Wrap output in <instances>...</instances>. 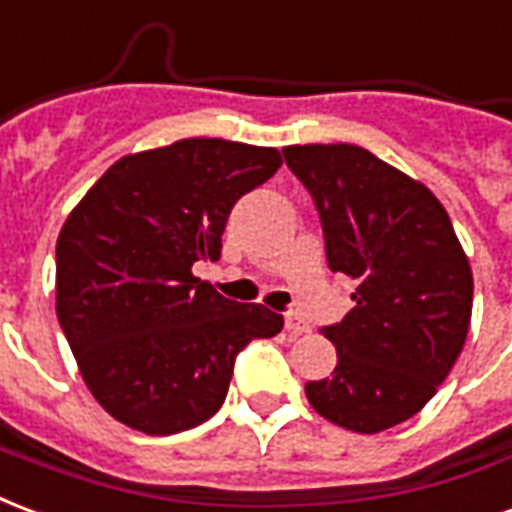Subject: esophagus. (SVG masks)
<instances>
[{"label":"esophagus","mask_w":512,"mask_h":512,"mask_svg":"<svg viewBox=\"0 0 512 512\" xmlns=\"http://www.w3.org/2000/svg\"><path fill=\"white\" fill-rule=\"evenodd\" d=\"M286 330L292 335H305L311 333V324L305 322L300 313H286Z\"/></svg>","instance_id":"34e87169"}]
</instances>
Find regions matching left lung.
Segmentation results:
<instances>
[{
  "instance_id": "1",
  "label": "left lung",
  "mask_w": 512,
  "mask_h": 512,
  "mask_svg": "<svg viewBox=\"0 0 512 512\" xmlns=\"http://www.w3.org/2000/svg\"><path fill=\"white\" fill-rule=\"evenodd\" d=\"M322 218L327 264L354 281V308L324 327L333 376L305 384L324 420L379 434L423 409L464 349L472 267L423 182L354 144L283 147Z\"/></svg>"
}]
</instances>
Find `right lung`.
<instances>
[{"label": "right lung", "instance_id": "obj_1", "mask_svg": "<svg viewBox=\"0 0 512 512\" xmlns=\"http://www.w3.org/2000/svg\"><path fill=\"white\" fill-rule=\"evenodd\" d=\"M275 147L182 138L119 158L57 240V316L78 371L114 420L149 436L218 412L237 354L283 316L193 275L218 259L240 196L281 169Z\"/></svg>", "mask_w": 512, "mask_h": 512}]
</instances>
